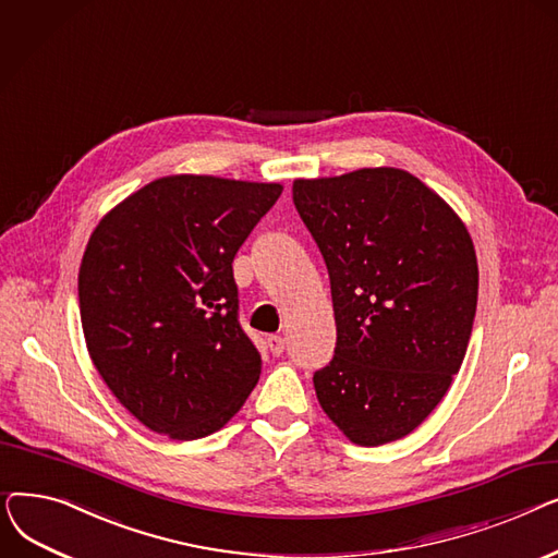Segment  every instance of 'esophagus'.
<instances>
[{"mask_svg":"<svg viewBox=\"0 0 558 558\" xmlns=\"http://www.w3.org/2000/svg\"><path fill=\"white\" fill-rule=\"evenodd\" d=\"M267 345H269V350H271V355H276V357H280V355L284 353V339L278 337V335H271V337L267 339Z\"/></svg>","mask_w":558,"mask_h":558,"instance_id":"obj_1","label":"esophagus"}]
</instances>
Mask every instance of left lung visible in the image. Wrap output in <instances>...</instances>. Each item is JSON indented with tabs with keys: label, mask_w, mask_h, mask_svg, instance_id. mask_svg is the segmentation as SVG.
<instances>
[{
	"label": "left lung",
	"mask_w": 558,
	"mask_h": 558,
	"mask_svg": "<svg viewBox=\"0 0 558 558\" xmlns=\"http://www.w3.org/2000/svg\"><path fill=\"white\" fill-rule=\"evenodd\" d=\"M294 205L326 259L337 324L316 398L353 444L396 441L461 368L480 287L471 234L441 196L393 167L296 181Z\"/></svg>",
	"instance_id": "1"
}]
</instances>
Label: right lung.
<instances>
[{"instance_id": "obj_1", "label": "right lung", "mask_w": 558, "mask_h": 558, "mask_svg": "<svg viewBox=\"0 0 558 558\" xmlns=\"http://www.w3.org/2000/svg\"><path fill=\"white\" fill-rule=\"evenodd\" d=\"M280 192L167 175L95 228L78 271L81 326L104 383L142 425L194 441L257 385L262 357L240 326L232 259Z\"/></svg>"}]
</instances>
